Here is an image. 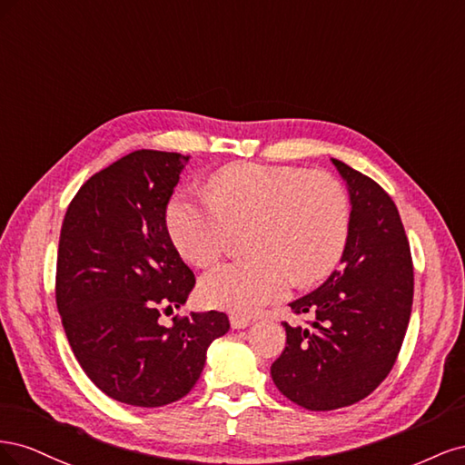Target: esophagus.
<instances>
[{"instance_id":"1","label":"esophagus","mask_w":465,"mask_h":465,"mask_svg":"<svg viewBox=\"0 0 465 465\" xmlns=\"http://www.w3.org/2000/svg\"><path fill=\"white\" fill-rule=\"evenodd\" d=\"M231 326H232V330H244V328L250 326V318L232 314V316H231Z\"/></svg>"}]
</instances>
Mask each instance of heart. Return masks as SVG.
<instances>
[{
    "label": "heart",
    "instance_id": "1",
    "mask_svg": "<svg viewBox=\"0 0 465 465\" xmlns=\"http://www.w3.org/2000/svg\"><path fill=\"white\" fill-rule=\"evenodd\" d=\"M246 224L250 256L219 265L200 283V299L234 314H252L289 291L312 285L340 263L351 229L341 182L297 166L232 163L205 182V198L178 190L166 205V229L186 262L215 263L229 231Z\"/></svg>",
    "mask_w": 465,
    "mask_h": 465
}]
</instances>
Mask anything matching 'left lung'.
<instances>
[{
    "label": "left lung",
    "instance_id": "8db88e82",
    "mask_svg": "<svg viewBox=\"0 0 465 465\" xmlns=\"http://www.w3.org/2000/svg\"><path fill=\"white\" fill-rule=\"evenodd\" d=\"M331 163L349 192V241L340 270L289 304L314 322H283L287 345L272 364L279 391L311 411L353 405L380 386L398 359L413 304L411 250L396 203L372 178Z\"/></svg>",
    "mask_w": 465,
    "mask_h": 465
}]
</instances>
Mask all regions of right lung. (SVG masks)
I'll list each match as a JSON object with an SVG mask.
<instances>
[{
	"mask_svg": "<svg viewBox=\"0 0 465 465\" xmlns=\"http://www.w3.org/2000/svg\"><path fill=\"white\" fill-rule=\"evenodd\" d=\"M188 157L139 149L91 176L60 232L55 302L81 369L108 398L173 403L195 386L207 347L229 331L224 312L159 323L195 285L166 229V205Z\"/></svg>",
	"mask_w": 465,
	"mask_h": 465,
	"instance_id": "obj_1",
	"label": "right lung"
}]
</instances>
